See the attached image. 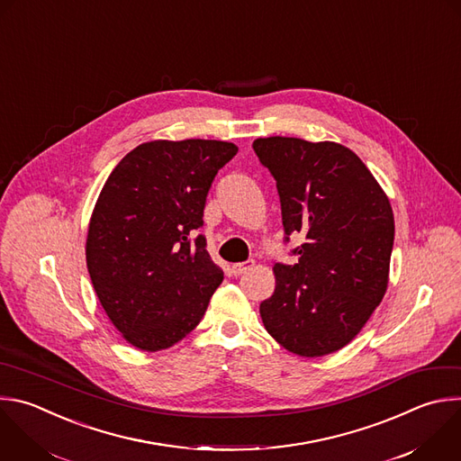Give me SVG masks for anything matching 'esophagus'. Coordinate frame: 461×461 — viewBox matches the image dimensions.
<instances>
[{
    "label": "esophagus",
    "mask_w": 461,
    "mask_h": 461,
    "mask_svg": "<svg viewBox=\"0 0 461 461\" xmlns=\"http://www.w3.org/2000/svg\"><path fill=\"white\" fill-rule=\"evenodd\" d=\"M255 262L253 260H244V262H237V264H233L231 266V275H235V276H239V275H242V273H246L251 266H253Z\"/></svg>",
    "instance_id": "esophagus-1"
}]
</instances>
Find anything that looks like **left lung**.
I'll return each mask as SVG.
<instances>
[{
  "label": "left lung",
  "instance_id": "obj_1",
  "mask_svg": "<svg viewBox=\"0 0 461 461\" xmlns=\"http://www.w3.org/2000/svg\"><path fill=\"white\" fill-rule=\"evenodd\" d=\"M276 181L284 242L296 264L276 262L275 291L260 302L266 331L287 351L324 357L348 346L382 302L394 242L384 190L339 142L266 137L253 142Z\"/></svg>",
  "mask_w": 461,
  "mask_h": 461
}]
</instances>
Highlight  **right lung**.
<instances>
[{"label":"right lung","instance_id":"obj_1","mask_svg":"<svg viewBox=\"0 0 461 461\" xmlns=\"http://www.w3.org/2000/svg\"><path fill=\"white\" fill-rule=\"evenodd\" d=\"M233 142L186 139L139 144L121 159L95 203L86 266L112 324L142 351L185 339L224 278L201 233L217 172Z\"/></svg>","mask_w":461,"mask_h":461}]
</instances>
